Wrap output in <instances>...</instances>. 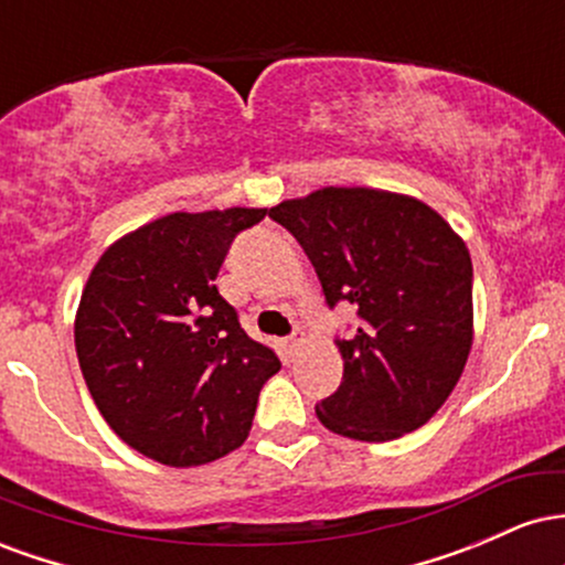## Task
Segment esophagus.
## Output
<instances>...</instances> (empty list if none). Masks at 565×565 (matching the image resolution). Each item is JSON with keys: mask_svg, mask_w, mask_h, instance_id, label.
I'll use <instances>...</instances> for the list:
<instances>
[{"mask_svg": "<svg viewBox=\"0 0 565 565\" xmlns=\"http://www.w3.org/2000/svg\"><path fill=\"white\" fill-rule=\"evenodd\" d=\"M302 345H305V334L300 332V329H297V332L291 334L287 342H284V350H287V355H289V359H295V355L300 353V348H302Z\"/></svg>", "mask_w": 565, "mask_h": 565, "instance_id": "1", "label": "esophagus"}]
</instances>
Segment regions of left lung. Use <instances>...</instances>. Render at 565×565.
<instances>
[{
    "label": "left lung",
    "mask_w": 565,
    "mask_h": 565,
    "mask_svg": "<svg viewBox=\"0 0 565 565\" xmlns=\"http://www.w3.org/2000/svg\"><path fill=\"white\" fill-rule=\"evenodd\" d=\"M300 242L329 305L359 310L337 340L342 382L316 406L337 436L382 444L446 404L472 348V263L462 236L425 201L327 185L268 212Z\"/></svg>",
    "instance_id": "obj_1"
}]
</instances>
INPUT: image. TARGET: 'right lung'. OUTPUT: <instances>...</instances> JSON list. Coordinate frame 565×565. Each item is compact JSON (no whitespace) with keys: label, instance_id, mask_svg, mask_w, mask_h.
Instances as JSON below:
<instances>
[{"label":"right lung","instance_id":"add662e5","mask_svg":"<svg viewBox=\"0 0 565 565\" xmlns=\"http://www.w3.org/2000/svg\"><path fill=\"white\" fill-rule=\"evenodd\" d=\"M265 212L151 220L116 238L84 284L74 319L84 382L108 427L153 462L199 468L238 449L281 369L215 287L233 236Z\"/></svg>","mask_w":565,"mask_h":565}]
</instances>
